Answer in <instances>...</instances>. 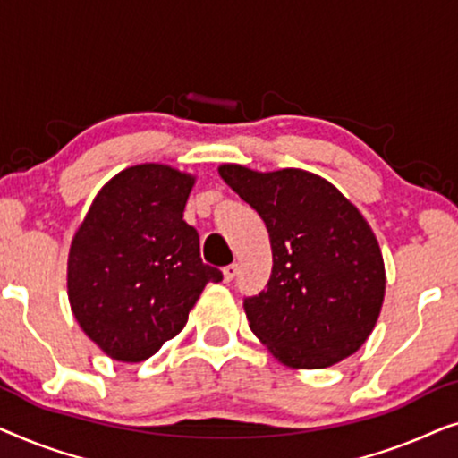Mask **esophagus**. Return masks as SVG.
I'll use <instances>...</instances> for the list:
<instances>
[{
    "label": "esophagus",
    "instance_id": "obj_1",
    "mask_svg": "<svg viewBox=\"0 0 458 458\" xmlns=\"http://www.w3.org/2000/svg\"><path fill=\"white\" fill-rule=\"evenodd\" d=\"M235 275H237V265H235V262H233V265H227V267L223 268V279L227 281V284H229V281L235 279Z\"/></svg>",
    "mask_w": 458,
    "mask_h": 458
}]
</instances>
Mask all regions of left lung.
I'll return each mask as SVG.
<instances>
[{
  "label": "left lung",
  "instance_id": "1",
  "mask_svg": "<svg viewBox=\"0 0 458 458\" xmlns=\"http://www.w3.org/2000/svg\"><path fill=\"white\" fill-rule=\"evenodd\" d=\"M267 225V290L243 300L250 329L279 362L325 369L354 354L377 323L386 268L377 237L340 190L302 168L218 166Z\"/></svg>",
  "mask_w": 458,
  "mask_h": 458
}]
</instances>
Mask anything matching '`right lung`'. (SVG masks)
Masks as SVG:
<instances>
[{
  "instance_id": "add662e5",
  "label": "right lung",
  "mask_w": 458,
  "mask_h": 458,
  "mask_svg": "<svg viewBox=\"0 0 458 458\" xmlns=\"http://www.w3.org/2000/svg\"><path fill=\"white\" fill-rule=\"evenodd\" d=\"M196 177L166 165L124 168L89 206L68 252V300L110 359L141 362L185 327L208 281L198 231L183 221Z\"/></svg>"
}]
</instances>
